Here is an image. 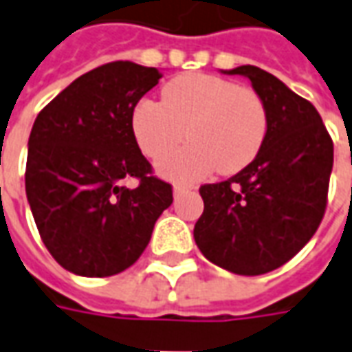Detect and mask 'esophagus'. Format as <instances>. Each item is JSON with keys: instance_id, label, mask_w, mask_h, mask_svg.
Here are the masks:
<instances>
[{"instance_id": "1", "label": "esophagus", "mask_w": 352, "mask_h": 352, "mask_svg": "<svg viewBox=\"0 0 352 352\" xmlns=\"http://www.w3.org/2000/svg\"><path fill=\"white\" fill-rule=\"evenodd\" d=\"M188 188H194V186H188V184H175L173 186V194H175V198H179L184 190H188Z\"/></svg>"}]
</instances>
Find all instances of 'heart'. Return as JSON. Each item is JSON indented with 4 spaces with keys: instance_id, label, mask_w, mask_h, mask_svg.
<instances>
[{
    "instance_id": "b5f03b06",
    "label": "heart",
    "mask_w": 352,
    "mask_h": 352,
    "mask_svg": "<svg viewBox=\"0 0 352 352\" xmlns=\"http://www.w3.org/2000/svg\"><path fill=\"white\" fill-rule=\"evenodd\" d=\"M131 131L151 160L190 144L160 162L173 181H196L213 169L232 175L250 166L269 135V108L252 87L213 76L184 74L162 89V102L141 99L131 112Z\"/></svg>"
}]
</instances>
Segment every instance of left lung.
<instances>
[{"label":"left lung","instance_id":"left-lung-1","mask_svg":"<svg viewBox=\"0 0 352 352\" xmlns=\"http://www.w3.org/2000/svg\"><path fill=\"white\" fill-rule=\"evenodd\" d=\"M227 74L250 78L265 99L269 135L240 173L201 184L204 213L194 225V240L221 269L257 276L289 261L320 227L333 142L318 110L272 74L252 65Z\"/></svg>","mask_w":352,"mask_h":352}]
</instances>
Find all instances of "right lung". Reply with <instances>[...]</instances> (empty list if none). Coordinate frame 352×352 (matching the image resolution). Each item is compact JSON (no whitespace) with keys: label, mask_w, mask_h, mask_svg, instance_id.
Instances as JSON below:
<instances>
[{"label":"right lung","mask_w":352,"mask_h":352,"mask_svg":"<svg viewBox=\"0 0 352 352\" xmlns=\"http://www.w3.org/2000/svg\"><path fill=\"white\" fill-rule=\"evenodd\" d=\"M160 78L158 68L108 63L74 80L34 122L26 196L45 248L74 274L102 278L131 267L173 201L131 131L135 104Z\"/></svg>","instance_id":"add662e5"}]
</instances>
